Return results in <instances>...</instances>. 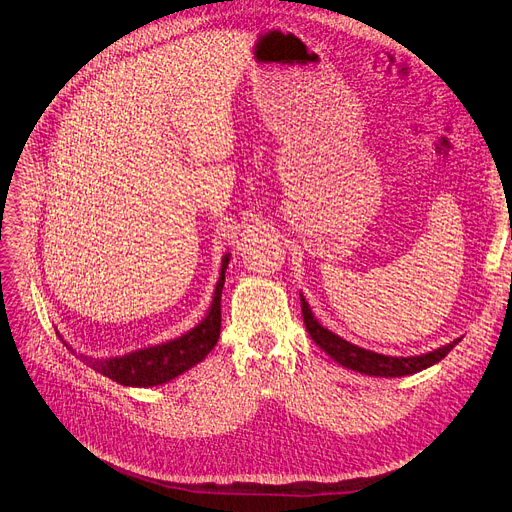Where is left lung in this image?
I'll return each instance as SVG.
<instances>
[{
    "mask_svg": "<svg viewBox=\"0 0 512 512\" xmlns=\"http://www.w3.org/2000/svg\"><path fill=\"white\" fill-rule=\"evenodd\" d=\"M300 309H302V319H304V325H306V332H309V336L321 346V349L327 355H330L334 361H338L340 365L349 367V370H353V372L367 374V376L397 378V376L422 372V370H426V367H431L437 361H441L460 342V340H454L452 344L441 346V349H437L433 353L420 355V357L378 355L374 351L359 349V346L342 340L340 336L332 334L330 330H325V327L313 317V313L309 309V302H306L302 296H300Z\"/></svg>",
    "mask_w": 512,
    "mask_h": 512,
    "instance_id": "obj_1",
    "label": "left lung"
}]
</instances>
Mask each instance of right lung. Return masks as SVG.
Instances as JSON below:
<instances>
[{
  "label": "right lung",
  "instance_id": "1",
  "mask_svg": "<svg viewBox=\"0 0 512 512\" xmlns=\"http://www.w3.org/2000/svg\"><path fill=\"white\" fill-rule=\"evenodd\" d=\"M229 267V256L222 258L220 279L216 283V292L212 300V309L195 330L187 332L176 340L163 342L149 349L134 351L113 359H88L81 357L94 372L107 376L124 386H157L170 382L182 372L191 370L195 363L206 359V355L214 349L220 336V296L224 285V271ZM69 349V346H67Z\"/></svg>",
  "mask_w": 512,
  "mask_h": 512
}]
</instances>
